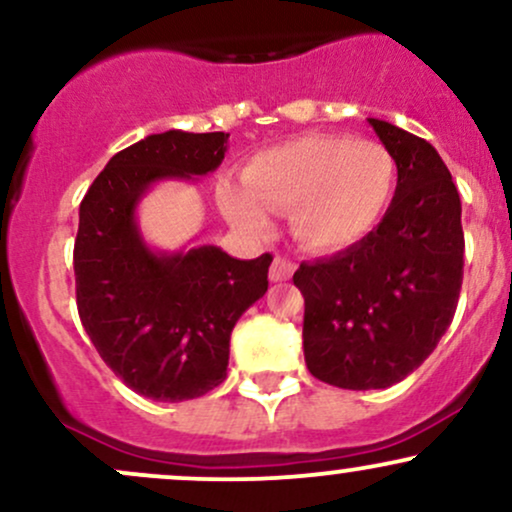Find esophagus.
Instances as JSON below:
<instances>
[{
    "label": "esophagus",
    "mask_w": 512,
    "mask_h": 512,
    "mask_svg": "<svg viewBox=\"0 0 512 512\" xmlns=\"http://www.w3.org/2000/svg\"><path fill=\"white\" fill-rule=\"evenodd\" d=\"M291 274H293V264L289 260H284V257H274L272 267H269V279L276 284V281L291 279Z\"/></svg>",
    "instance_id": "34e87169"
}]
</instances>
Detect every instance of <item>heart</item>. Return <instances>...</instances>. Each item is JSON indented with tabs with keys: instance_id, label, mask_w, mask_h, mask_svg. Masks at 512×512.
Here are the masks:
<instances>
[{
	"instance_id": "obj_1",
	"label": "heart",
	"mask_w": 512,
	"mask_h": 512,
	"mask_svg": "<svg viewBox=\"0 0 512 512\" xmlns=\"http://www.w3.org/2000/svg\"><path fill=\"white\" fill-rule=\"evenodd\" d=\"M245 185L219 182V207L248 233L269 228V211H289L298 243L339 252L378 228L397 190V161L375 139L310 134L252 156Z\"/></svg>"
}]
</instances>
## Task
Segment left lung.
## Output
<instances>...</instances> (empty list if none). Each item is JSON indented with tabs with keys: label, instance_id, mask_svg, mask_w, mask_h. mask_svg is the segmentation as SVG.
<instances>
[{
	"label": "left lung",
	"instance_id": "left-lung-1",
	"mask_svg": "<svg viewBox=\"0 0 512 512\" xmlns=\"http://www.w3.org/2000/svg\"><path fill=\"white\" fill-rule=\"evenodd\" d=\"M397 161V190L368 238L303 262L305 366L344 390H385L414 373L450 327L462 289V204L426 139L368 117Z\"/></svg>",
	"mask_w": 512,
	"mask_h": 512
}]
</instances>
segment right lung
Returning <instances> with one entry per match:
<instances>
[{
	"mask_svg": "<svg viewBox=\"0 0 512 512\" xmlns=\"http://www.w3.org/2000/svg\"><path fill=\"white\" fill-rule=\"evenodd\" d=\"M226 151L223 132L149 134L110 158L79 207L81 325L122 383L156 402L202 397L226 380L233 327L269 284V252L236 260L216 245L156 250L139 228L151 187L214 173Z\"/></svg>",
	"mask_w": 512,
	"mask_h": 512,
	"instance_id": "1",
	"label": "right lung"
}]
</instances>
